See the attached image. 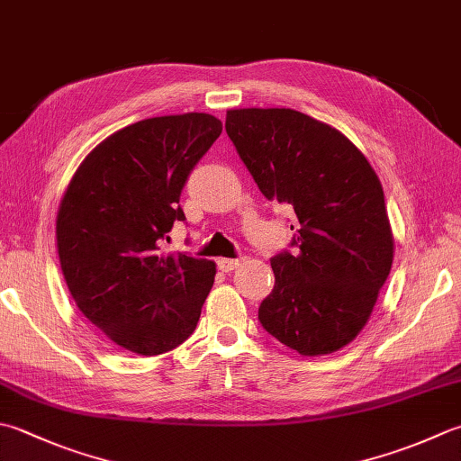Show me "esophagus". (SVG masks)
I'll return each instance as SVG.
<instances>
[{"mask_svg":"<svg viewBox=\"0 0 461 461\" xmlns=\"http://www.w3.org/2000/svg\"><path fill=\"white\" fill-rule=\"evenodd\" d=\"M240 266V259H230V258H220L218 259V267L221 272H231V269H236Z\"/></svg>","mask_w":461,"mask_h":461,"instance_id":"34e87169","label":"esophagus"}]
</instances>
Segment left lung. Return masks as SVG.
I'll return each mask as SVG.
<instances>
[{"label":"left lung","mask_w":461,"mask_h":461,"mask_svg":"<svg viewBox=\"0 0 461 461\" xmlns=\"http://www.w3.org/2000/svg\"><path fill=\"white\" fill-rule=\"evenodd\" d=\"M225 131L266 200L287 203L297 220V251L272 258L261 326L302 356L346 348L393 261L380 177L344 133L290 107L228 110Z\"/></svg>","instance_id":"1"}]
</instances>
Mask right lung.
<instances>
[{"mask_svg":"<svg viewBox=\"0 0 461 461\" xmlns=\"http://www.w3.org/2000/svg\"><path fill=\"white\" fill-rule=\"evenodd\" d=\"M210 113L161 115L112 133L87 153L56 220L68 290L115 346L159 356L192 336L215 264L161 254L189 171L220 138Z\"/></svg>","mask_w":461,"mask_h":461,"instance_id":"right-lung-1","label":"right lung"}]
</instances>
